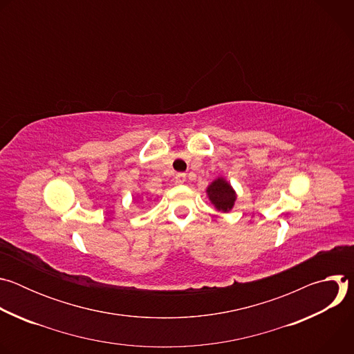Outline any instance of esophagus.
<instances>
[{"label": "esophagus", "instance_id": "34e87169", "mask_svg": "<svg viewBox=\"0 0 354 354\" xmlns=\"http://www.w3.org/2000/svg\"><path fill=\"white\" fill-rule=\"evenodd\" d=\"M175 180H176V183H183L186 180V174H183V172L176 174L175 175Z\"/></svg>", "mask_w": 354, "mask_h": 354}]
</instances>
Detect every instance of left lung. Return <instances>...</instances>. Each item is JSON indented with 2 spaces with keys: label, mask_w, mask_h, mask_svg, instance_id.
<instances>
[{
  "label": "left lung",
  "mask_w": 354,
  "mask_h": 354,
  "mask_svg": "<svg viewBox=\"0 0 354 354\" xmlns=\"http://www.w3.org/2000/svg\"><path fill=\"white\" fill-rule=\"evenodd\" d=\"M207 194L212 203L218 212H230L234 207V201L236 198V194L231 185L223 179L218 178L216 179L209 187H207Z\"/></svg>",
  "instance_id": "obj_1"
}]
</instances>
